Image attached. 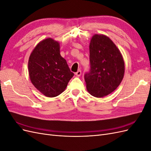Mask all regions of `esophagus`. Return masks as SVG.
Listing matches in <instances>:
<instances>
[{"label":"esophagus","mask_w":151,"mask_h":151,"mask_svg":"<svg viewBox=\"0 0 151 151\" xmlns=\"http://www.w3.org/2000/svg\"><path fill=\"white\" fill-rule=\"evenodd\" d=\"M75 74H76V76H80L81 75V70H79L77 72L75 73Z\"/></svg>","instance_id":"obj_1"}]
</instances>
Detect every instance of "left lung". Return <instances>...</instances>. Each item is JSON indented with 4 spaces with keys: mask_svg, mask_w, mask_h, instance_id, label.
Masks as SVG:
<instances>
[{
    "mask_svg": "<svg viewBox=\"0 0 151 151\" xmlns=\"http://www.w3.org/2000/svg\"><path fill=\"white\" fill-rule=\"evenodd\" d=\"M89 71L84 74L86 88L94 97L115 91L123 78L125 64L120 50L106 36L95 35L89 45Z\"/></svg>",
    "mask_w": 151,
    "mask_h": 151,
    "instance_id": "1",
    "label": "left lung"
}]
</instances>
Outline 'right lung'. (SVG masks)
Masks as SVG:
<instances>
[{"label":"right lung","instance_id":"right-lung-1","mask_svg":"<svg viewBox=\"0 0 151 151\" xmlns=\"http://www.w3.org/2000/svg\"><path fill=\"white\" fill-rule=\"evenodd\" d=\"M28 70L32 84L50 98L60 94L74 75L60 55L59 43L51 38L36 45L30 55Z\"/></svg>","mask_w":151,"mask_h":151}]
</instances>
